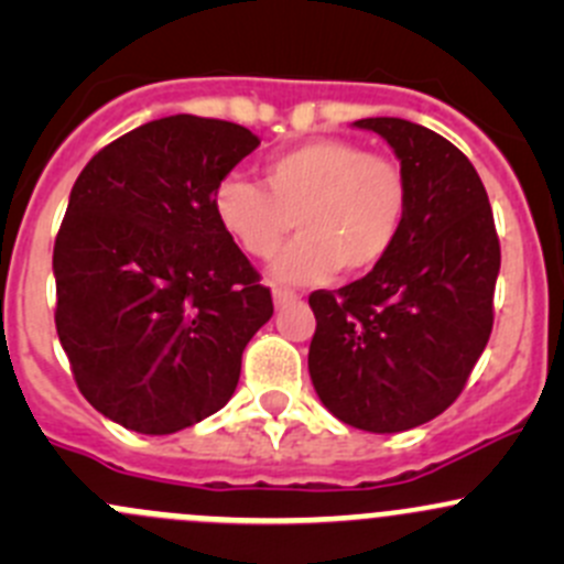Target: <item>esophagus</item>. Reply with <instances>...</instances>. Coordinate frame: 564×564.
<instances>
[{
	"label": "esophagus",
	"mask_w": 564,
	"mask_h": 564,
	"mask_svg": "<svg viewBox=\"0 0 564 564\" xmlns=\"http://www.w3.org/2000/svg\"><path fill=\"white\" fill-rule=\"evenodd\" d=\"M297 297H300V294L292 292V289H286V286L272 289V300H275L278 308H281V305H286V303H292V300H297Z\"/></svg>",
	"instance_id": "1"
}]
</instances>
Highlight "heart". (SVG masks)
Instances as JSON below:
<instances>
[{
    "instance_id": "obj_1",
    "label": "heart",
    "mask_w": 564,
    "mask_h": 564,
    "mask_svg": "<svg viewBox=\"0 0 564 564\" xmlns=\"http://www.w3.org/2000/svg\"><path fill=\"white\" fill-rule=\"evenodd\" d=\"M409 213L401 163L346 139H308L261 166V185L226 176L213 191V215L250 259H270L289 231L297 240L275 261L289 283L362 275L395 248Z\"/></svg>"
}]
</instances>
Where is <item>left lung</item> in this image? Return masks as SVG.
I'll use <instances>...</instances> for the list:
<instances>
[{
    "instance_id": "left-lung-1",
    "label": "left lung",
    "mask_w": 564,
    "mask_h": 564,
    "mask_svg": "<svg viewBox=\"0 0 564 564\" xmlns=\"http://www.w3.org/2000/svg\"><path fill=\"white\" fill-rule=\"evenodd\" d=\"M392 147L409 213L388 259L366 278L308 297L316 395L346 425L398 434L445 412L494 327L499 237L469 158L398 117L357 119Z\"/></svg>"
}]
</instances>
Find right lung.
Listing matches in <instances>:
<instances>
[{
	"label": "right lung",
	"mask_w": 564,
	"mask_h": 564,
	"mask_svg": "<svg viewBox=\"0 0 564 564\" xmlns=\"http://www.w3.org/2000/svg\"><path fill=\"white\" fill-rule=\"evenodd\" d=\"M259 147L224 119H152L78 174L54 242L56 335L82 395L139 434L229 403L272 294L213 215V191Z\"/></svg>",
	"instance_id": "right-lung-1"
}]
</instances>
